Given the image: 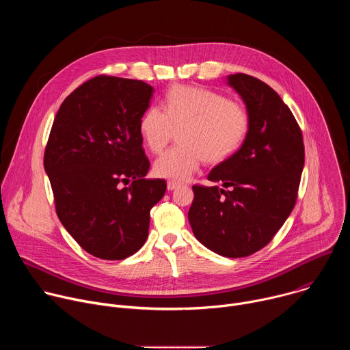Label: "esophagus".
<instances>
[{"label":"esophagus","mask_w":350,"mask_h":350,"mask_svg":"<svg viewBox=\"0 0 350 350\" xmlns=\"http://www.w3.org/2000/svg\"><path fill=\"white\" fill-rule=\"evenodd\" d=\"M180 184L178 183H176V181H167V189H170V191H173V189H176L177 187H178Z\"/></svg>","instance_id":"obj_1"}]
</instances>
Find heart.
<instances>
[{
    "mask_svg": "<svg viewBox=\"0 0 350 350\" xmlns=\"http://www.w3.org/2000/svg\"><path fill=\"white\" fill-rule=\"evenodd\" d=\"M249 126L246 109L221 94L177 84L163 98V111L149 107L139 119V134L152 154H161L180 134V144L154 165L159 177L183 181L202 161L219 163L243 141Z\"/></svg>",
    "mask_w": 350,
    "mask_h": 350,
    "instance_id": "obj_1",
    "label": "heart"
}]
</instances>
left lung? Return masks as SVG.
I'll return each mask as SVG.
<instances>
[{
    "label": "left lung",
    "instance_id": "left-lung-1",
    "mask_svg": "<svg viewBox=\"0 0 350 350\" xmlns=\"http://www.w3.org/2000/svg\"><path fill=\"white\" fill-rule=\"evenodd\" d=\"M228 84L246 105L249 129L238 151L208 176L223 188L195 184L188 220L215 254L245 258L265 247L291 215L305 165L302 130L280 95L245 73Z\"/></svg>",
    "mask_w": 350,
    "mask_h": 350
}]
</instances>
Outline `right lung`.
I'll list each match as a JSON object with an SVG mask.
<instances>
[{
  "instance_id": "right-lung-1",
  "label": "right lung",
  "mask_w": 350,
  "mask_h": 350,
  "mask_svg": "<svg viewBox=\"0 0 350 350\" xmlns=\"http://www.w3.org/2000/svg\"><path fill=\"white\" fill-rule=\"evenodd\" d=\"M152 85L99 75L62 103L44 152L57 215L90 255L122 260L145 243L149 212L166 192L145 178L139 119Z\"/></svg>"
}]
</instances>
